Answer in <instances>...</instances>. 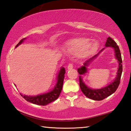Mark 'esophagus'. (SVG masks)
<instances>
[{"label": "esophagus", "mask_w": 131, "mask_h": 131, "mask_svg": "<svg viewBox=\"0 0 131 131\" xmlns=\"http://www.w3.org/2000/svg\"><path fill=\"white\" fill-rule=\"evenodd\" d=\"M73 65L72 63H70L69 64L68 66V69L69 70L72 69H73Z\"/></svg>", "instance_id": "esophagus-1"}]
</instances>
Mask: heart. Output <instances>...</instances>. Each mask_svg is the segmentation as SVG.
Instances as JSON below:
<instances>
[{
  "label": "heart",
  "mask_w": 131,
  "mask_h": 131,
  "mask_svg": "<svg viewBox=\"0 0 131 131\" xmlns=\"http://www.w3.org/2000/svg\"><path fill=\"white\" fill-rule=\"evenodd\" d=\"M66 46L70 51L76 52L80 57H85L96 51L98 44L96 42L89 41L86 38H78L69 41Z\"/></svg>",
  "instance_id": "heart-1"
}]
</instances>
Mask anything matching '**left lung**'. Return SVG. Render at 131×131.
I'll use <instances>...</instances> for the list:
<instances>
[{
	"mask_svg": "<svg viewBox=\"0 0 131 131\" xmlns=\"http://www.w3.org/2000/svg\"><path fill=\"white\" fill-rule=\"evenodd\" d=\"M105 46L106 47H113L114 50H115L116 58L118 61V63H119L118 72L117 73V77H116V79L114 80L110 85H108V86L106 87L100 89H92L89 88L86 85L84 84V82L82 81V78L81 77L80 75L79 77L80 86L81 91L83 93L85 94V96L88 97L89 99L93 100H103L104 99L106 98V97H108L112 94H113V93H115L116 90L118 88V85L120 84L121 76H122V74L123 72L122 56H121V53L119 47H118V46L117 45L116 42L114 41L112 38H111L110 37H108V38H107ZM104 48L102 49L98 54H96V55L94 56L93 57L90 58L88 60H87L86 62H85V63H84V66H82L80 68L78 69L77 70L78 73H79V74L82 75L84 74L85 73H86L87 69L86 68V66L89 65L90 62H92V60H93L94 58H96V57L99 55V54L103 50H104Z\"/></svg>",
	"mask_w": 131,
	"mask_h": 131,
	"instance_id": "obj_1",
	"label": "left lung"
}]
</instances>
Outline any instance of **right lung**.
<instances>
[{
  "label": "right lung",
  "mask_w": 131,
  "mask_h": 131,
  "mask_svg": "<svg viewBox=\"0 0 131 131\" xmlns=\"http://www.w3.org/2000/svg\"><path fill=\"white\" fill-rule=\"evenodd\" d=\"M26 39L23 38L21 39L20 42L16 45L15 47H17L19 45L22 43L23 41ZM65 68H62L61 69L60 71L58 73V77H57V83L54 87L53 90H52L49 93H47L43 94L41 95H38V96H26V95H22L21 94V96L23 97L26 101L30 102L32 104H37V105H46L47 104L51 103L56 100L58 98V97L60 94L61 92L62 91V89L63 86V79L65 77Z\"/></svg>",
  "instance_id": "1"
}]
</instances>
